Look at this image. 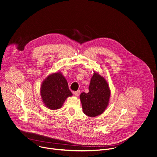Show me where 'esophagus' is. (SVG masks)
I'll list each match as a JSON object with an SVG mask.
<instances>
[{"label": "esophagus", "instance_id": "34e87169", "mask_svg": "<svg viewBox=\"0 0 157 157\" xmlns=\"http://www.w3.org/2000/svg\"><path fill=\"white\" fill-rule=\"evenodd\" d=\"M80 93H81L80 91H77L76 92H73V94L75 95V96L78 97L79 96V94H80Z\"/></svg>", "mask_w": 157, "mask_h": 157}]
</instances>
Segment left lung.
<instances>
[{"label":"left lung","mask_w":157,"mask_h":157,"mask_svg":"<svg viewBox=\"0 0 157 157\" xmlns=\"http://www.w3.org/2000/svg\"><path fill=\"white\" fill-rule=\"evenodd\" d=\"M110 89L105 79L94 72L89 86V93L80 95L83 113L96 117L104 113L110 98Z\"/></svg>","instance_id":"1"}]
</instances>
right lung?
Segmentation results:
<instances>
[{"instance_id":"right-lung-1","label":"right lung","mask_w":157,"mask_h":157,"mask_svg":"<svg viewBox=\"0 0 157 157\" xmlns=\"http://www.w3.org/2000/svg\"><path fill=\"white\" fill-rule=\"evenodd\" d=\"M72 96L68 84L61 73L48 76L41 87V96L45 105L52 110L59 109L66 99Z\"/></svg>"}]
</instances>
